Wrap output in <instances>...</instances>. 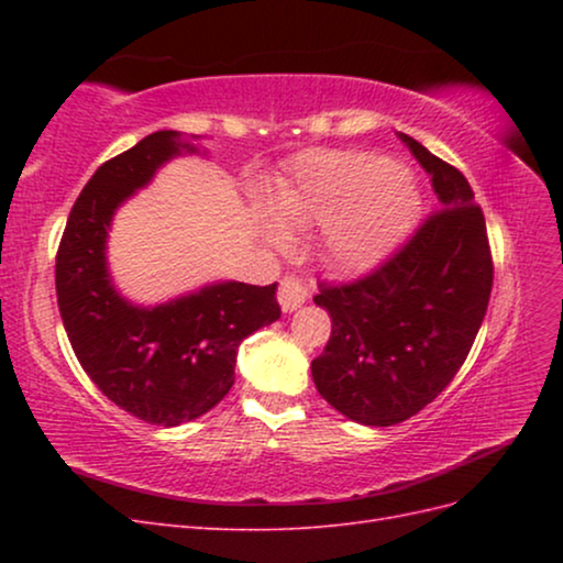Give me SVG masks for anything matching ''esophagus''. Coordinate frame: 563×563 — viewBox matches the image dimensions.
<instances>
[{"instance_id": "1", "label": "esophagus", "mask_w": 563, "mask_h": 563, "mask_svg": "<svg viewBox=\"0 0 563 563\" xmlns=\"http://www.w3.org/2000/svg\"><path fill=\"white\" fill-rule=\"evenodd\" d=\"M277 300H279L284 312H294V310L300 308V305H302L305 300H308V286H305L298 277L288 275V277H284L282 284H279Z\"/></svg>"}]
</instances>
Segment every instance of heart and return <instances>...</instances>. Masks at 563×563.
<instances>
[{"label":"heart","mask_w":563,"mask_h":563,"mask_svg":"<svg viewBox=\"0 0 563 563\" xmlns=\"http://www.w3.org/2000/svg\"><path fill=\"white\" fill-rule=\"evenodd\" d=\"M277 218H263L269 244L291 242L288 228L321 227L319 246L340 269L380 263L413 228L420 211L416 180L404 168L368 152H308L291 180L272 195Z\"/></svg>","instance_id":"heart-1"}]
</instances>
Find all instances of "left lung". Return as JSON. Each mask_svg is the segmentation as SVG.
Returning <instances> with one entry per match:
<instances>
[{
    "label": "left lung",
    "instance_id": "left-lung-1",
    "mask_svg": "<svg viewBox=\"0 0 563 563\" xmlns=\"http://www.w3.org/2000/svg\"><path fill=\"white\" fill-rule=\"evenodd\" d=\"M399 139L428 172L441 211L376 272L319 284L314 296L333 321L312 362L314 385L335 411L371 428L416 416L453 380L493 286L486 220L467 178L411 135Z\"/></svg>",
    "mask_w": 563,
    "mask_h": 563
}]
</instances>
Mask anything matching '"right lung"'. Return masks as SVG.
<instances>
[{
    "label": "right lung",
    "mask_w": 563,
    "mask_h": 563,
    "mask_svg": "<svg viewBox=\"0 0 563 563\" xmlns=\"http://www.w3.org/2000/svg\"><path fill=\"white\" fill-rule=\"evenodd\" d=\"M195 141L155 131L98 166L56 255L58 310L81 368L119 408L164 428L211 411L234 383L242 340L282 317L277 284L213 282L150 308L117 291L108 267L114 211L166 162L197 155Z\"/></svg>",
    "instance_id": "right-lung-1"
}]
</instances>
